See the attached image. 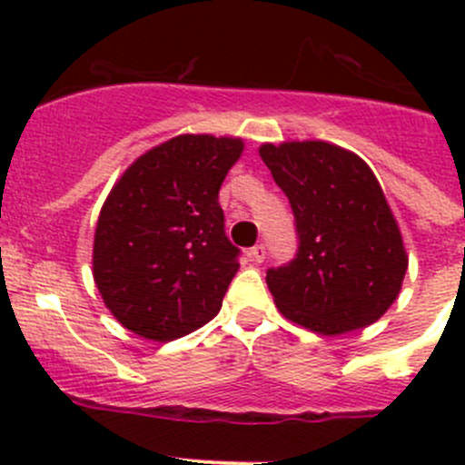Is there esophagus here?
I'll return each instance as SVG.
<instances>
[{
	"label": "esophagus",
	"mask_w": 465,
	"mask_h": 465,
	"mask_svg": "<svg viewBox=\"0 0 465 465\" xmlns=\"http://www.w3.org/2000/svg\"><path fill=\"white\" fill-rule=\"evenodd\" d=\"M250 259L254 261V262H262V259H265V245L252 247V250H250Z\"/></svg>",
	"instance_id": "obj_1"
}]
</instances>
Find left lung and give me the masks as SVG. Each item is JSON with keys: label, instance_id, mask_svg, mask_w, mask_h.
Returning <instances> with one entry per match:
<instances>
[{"label": "left lung", "instance_id": "1", "mask_svg": "<svg viewBox=\"0 0 465 465\" xmlns=\"http://www.w3.org/2000/svg\"><path fill=\"white\" fill-rule=\"evenodd\" d=\"M259 154L299 236L297 256L265 276L281 315L320 335L378 322L401 292L407 252L371 168L328 142L262 143Z\"/></svg>", "mask_w": 465, "mask_h": 465}]
</instances>
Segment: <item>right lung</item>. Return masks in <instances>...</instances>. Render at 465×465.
<instances>
[{
	"instance_id": "add662e5",
	"label": "right lung",
	"mask_w": 465,
	"mask_h": 465,
	"mask_svg": "<svg viewBox=\"0 0 465 465\" xmlns=\"http://www.w3.org/2000/svg\"><path fill=\"white\" fill-rule=\"evenodd\" d=\"M242 139L180 134L112 186L94 233V283L116 322L171 341L218 315L238 272L218 191Z\"/></svg>"
}]
</instances>
